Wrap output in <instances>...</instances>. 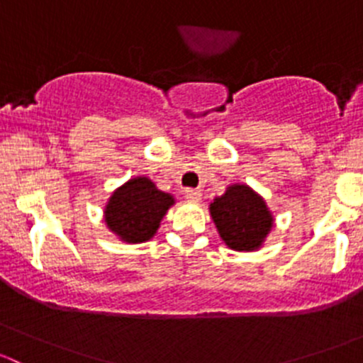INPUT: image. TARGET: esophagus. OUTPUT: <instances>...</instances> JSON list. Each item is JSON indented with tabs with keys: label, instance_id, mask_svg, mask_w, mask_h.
<instances>
[{
	"label": "esophagus",
	"instance_id": "1",
	"mask_svg": "<svg viewBox=\"0 0 363 363\" xmlns=\"http://www.w3.org/2000/svg\"><path fill=\"white\" fill-rule=\"evenodd\" d=\"M184 195H186V199L189 200V202H200V200H202V193L199 191V189H186L184 191Z\"/></svg>",
	"mask_w": 363,
	"mask_h": 363
}]
</instances>
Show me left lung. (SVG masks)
Returning a JSON list of instances; mask_svg holds the SVG:
<instances>
[{
    "mask_svg": "<svg viewBox=\"0 0 363 363\" xmlns=\"http://www.w3.org/2000/svg\"><path fill=\"white\" fill-rule=\"evenodd\" d=\"M208 212L223 242L233 251H256L274 228V214L265 199L247 184H230L208 205Z\"/></svg>",
    "mask_w": 363,
    "mask_h": 363,
    "instance_id": "8db88e82",
    "label": "left lung"
}]
</instances>
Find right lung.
Here are the masks:
<instances>
[{"mask_svg":"<svg viewBox=\"0 0 363 363\" xmlns=\"http://www.w3.org/2000/svg\"><path fill=\"white\" fill-rule=\"evenodd\" d=\"M172 205H175L174 195L158 189L147 175H137L111 193L104 221L121 242L142 244L158 233Z\"/></svg>","mask_w":363,"mask_h":363,"instance_id":"right-lung-1","label":"right lung"}]
</instances>
